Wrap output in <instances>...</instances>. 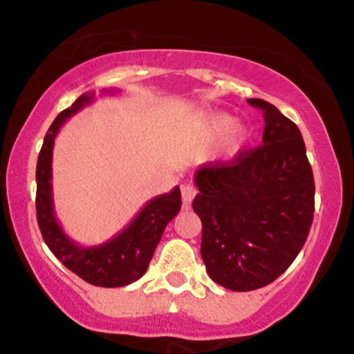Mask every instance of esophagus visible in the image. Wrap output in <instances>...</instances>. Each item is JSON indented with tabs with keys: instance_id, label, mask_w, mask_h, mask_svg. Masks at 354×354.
Masks as SVG:
<instances>
[{
	"instance_id": "1",
	"label": "esophagus",
	"mask_w": 354,
	"mask_h": 354,
	"mask_svg": "<svg viewBox=\"0 0 354 354\" xmlns=\"http://www.w3.org/2000/svg\"><path fill=\"white\" fill-rule=\"evenodd\" d=\"M196 187L195 185H185L183 188H181V196H183V207L188 208L189 205H192L193 198H195L196 195Z\"/></svg>"
}]
</instances>
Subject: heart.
Masks as SVG:
<instances>
[{"instance_id": "heart-1", "label": "heart", "mask_w": 354, "mask_h": 354, "mask_svg": "<svg viewBox=\"0 0 354 354\" xmlns=\"http://www.w3.org/2000/svg\"><path fill=\"white\" fill-rule=\"evenodd\" d=\"M203 136L207 139H221L225 136L224 154L234 156L245 146L251 133L243 125H236V117L232 115L214 111L203 120Z\"/></svg>"}]
</instances>
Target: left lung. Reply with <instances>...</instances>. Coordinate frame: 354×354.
Returning <instances> with one entry per match:
<instances>
[{
    "label": "left lung",
    "mask_w": 354,
    "mask_h": 354,
    "mask_svg": "<svg viewBox=\"0 0 354 354\" xmlns=\"http://www.w3.org/2000/svg\"><path fill=\"white\" fill-rule=\"evenodd\" d=\"M263 146L195 173L193 210L202 221V258L215 283L249 292L277 280L307 241L314 218V174L299 127L271 103Z\"/></svg>",
    "instance_id": "8db88e82"
}]
</instances>
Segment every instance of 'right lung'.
<instances>
[{"instance_id": "add662e5", "label": "right lung", "mask_w": 354, "mask_h": 354, "mask_svg": "<svg viewBox=\"0 0 354 354\" xmlns=\"http://www.w3.org/2000/svg\"><path fill=\"white\" fill-rule=\"evenodd\" d=\"M111 93V91H105ZM95 100L93 93L81 95L69 109L62 110L47 130L37 161V221L44 241L55 258L88 283L105 288L125 286L139 280L147 271L152 254L161 241L166 225L181 208L180 187L154 196L144 205L122 232L98 245L77 244L59 225L52 200V151L59 129L74 113Z\"/></svg>"}]
</instances>
